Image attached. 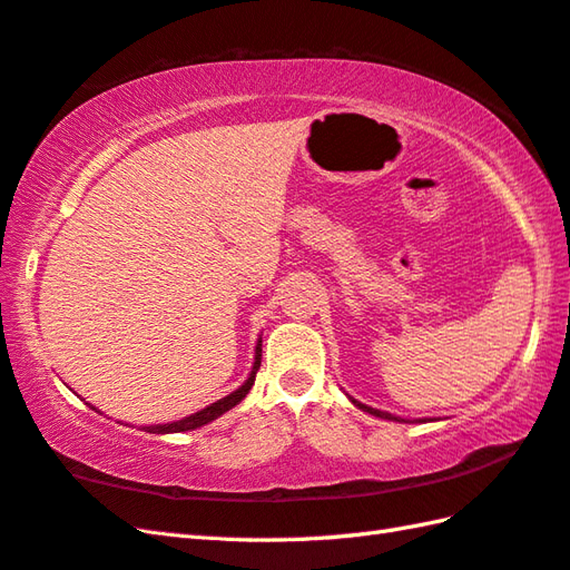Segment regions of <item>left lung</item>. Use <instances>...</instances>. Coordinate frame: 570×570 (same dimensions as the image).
<instances>
[{
  "instance_id": "left-lung-1",
  "label": "left lung",
  "mask_w": 570,
  "mask_h": 570,
  "mask_svg": "<svg viewBox=\"0 0 570 570\" xmlns=\"http://www.w3.org/2000/svg\"><path fill=\"white\" fill-rule=\"evenodd\" d=\"M350 402H353L357 409H362V411H367V414H372V416H380V419H386V421H406V419H402V416H394V414H386V411H380V409H372V406H367V404H362V402H357V399H353V396H347ZM416 421H429V419H416ZM433 421V419H431Z\"/></svg>"
}]
</instances>
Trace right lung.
Returning <instances> with one entry per match:
<instances>
[{
	"mask_svg": "<svg viewBox=\"0 0 570 570\" xmlns=\"http://www.w3.org/2000/svg\"><path fill=\"white\" fill-rule=\"evenodd\" d=\"M259 365H262V337L257 341V347H254V362H252V372H249V377H247L245 382H242V386H237L235 392H229L227 396L217 399V402H213L210 406H205V409L196 411V414L184 416V419L171 421V423H154V426H144V431H149V433H180V431L200 429V426H205V423L215 421L217 416H223L225 411H229L233 406H237V404L242 402V399H245V396L249 394L252 384H254V377H257V370H259ZM92 409H95V406H92Z\"/></svg>",
	"mask_w": 570,
	"mask_h": 570,
	"instance_id": "add662e5",
	"label": "right lung"
}]
</instances>
